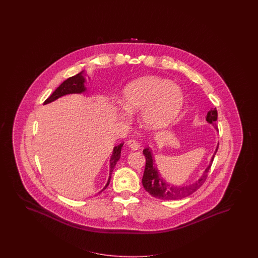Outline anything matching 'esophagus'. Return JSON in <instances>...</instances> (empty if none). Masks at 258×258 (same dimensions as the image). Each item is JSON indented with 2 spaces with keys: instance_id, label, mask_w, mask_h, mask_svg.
<instances>
[{
  "instance_id": "34e87169",
  "label": "esophagus",
  "mask_w": 258,
  "mask_h": 258,
  "mask_svg": "<svg viewBox=\"0 0 258 258\" xmlns=\"http://www.w3.org/2000/svg\"><path fill=\"white\" fill-rule=\"evenodd\" d=\"M126 145L130 149H132L133 150H137V149H140V144L137 141L133 140V139L127 141Z\"/></svg>"
}]
</instances>
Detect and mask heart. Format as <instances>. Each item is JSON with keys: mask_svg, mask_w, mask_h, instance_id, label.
Segmentation results:
<instances>
[{"mask_svg": "<svg viewBox=\"0 0 258 258\" xmlns=\"http://www.w3.org/2000/svg\"><path fill=\"white\" fill-rule=\"evenodd\" d=\"M183 94L171 81L158 78H138L125 86L122 104L128 113L141 112V121L149 128L172 123L183 106Z\"/></svg>", "mask_w": 258, "mask_h": 258, "instance_id": "1", "label": "heart"}]
</instances>
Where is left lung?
Segmentation results:
<instances>
[{"label": "left lung", "instance_id": "obj_1", "mask_svg": "<svg viewBox=\"0 0 258 258\" xmlns=\"http://www.w3.org/2000/svg\"><path fill=\"white\" fill-rule=\"evenodd\" d=\"M217 119H218V111L216 108L210 109L207 112L206 121L214 125V127L216 130H218V126L216 125ZM218 149H219V145L216 149L214 155L212 157L210 164L206 167L203 175L194 182L187 184V185H173V184L166 182L162 178L160 172L157 168L155 160L152 155V151L149 149V148L144 149L143 153L146 157V167H145L144 176L142 179L143 186L146 189V191L149 192L152 197L160 199V200H164V201L180 200V199H183L187 196L193 194L195 191H197L203 185L204 181L206 180V178L208 176V172L211 168L212 163L214 161V157L216 155Z\"/></svg>", "mask_w": 258, "mask_h": 258}]
</instances>
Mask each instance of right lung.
<instances>
[{
	"mask_svg": "<svg viewBox=\"0 0 258 258\" xmlns=\"http://www.w3.org/2000/svg\"><path fill=\"white\" fill-rule=\"evenodd\" d=\"M85 83V78H84V71L80 72L78 75L66 79L65 81H63L62 83L57 87L55 90V92L51 94L46 100L43 103V105H46L48 103L55 101L57 98L61 97L63 95L70 94H81L84 93L86 91V87L84 85ZM124 143H121L120 145H118L117 147L113 148L112 151V155L110 157L109 160V177L107 184L105 185V187L102 189L99 193H101L104 189H106L107 186L109 185V181H110V177H111V173L113 171V168L115 166V164L118 162V160L120 159L121 156V149L123 147Z\"/></svg>",
	"mask_w": 258,
	"mask_h": 258,
	"instance_id": "1",
	"label": "right lung"
}]
</instances>
